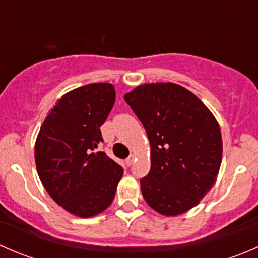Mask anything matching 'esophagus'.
<instances>
[{"instance_id": "esophagus-1", "label": "esophagus", "mask_w": 258, "mask_h": 258, "mask_svg": "<svg viewBox=\"0 0 258 258\" xmlns=\"http://www.w3.org/2000/svg\"><path fill=\"white\" fill-rule=\"evenodd\" d=\"M134 160H135V156L131 155V156H130V157L126 160V165H127V166H131L132 163H134Z\"/></svg>"}]
</instances>
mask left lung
I'll use <instances>...</instances> for the list:
<instances>
[{
	"label": "left lung",
	"mask_w": 258,
	"mask_h": 258,
	"mask_svg": "<svg viewBox=\"0 0 258 258\" xmlns=\"http://www.w3.org/2000/svg\"><path fill=\"white\" fill-rule=\"evenodd\" d=\"M151 146V170L141 179L145 201L163 216L197 206L217 178L222 136L195 93L172 82L144 83L124 95Z\"/></svg>",
	"instance_id": "8db88e82"
}]
</instances>
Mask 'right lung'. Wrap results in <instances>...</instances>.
Listing matches in <instances>:
<instances>
[{"label":"right lung","mask_w":258,"mask_h":258,"mask_svg":"<svg viewBox=\"0 0 258 258\" xmlns=\"http://www.w3.org/2000/svg\"><path fill=\"white\" fill-rule=\"evenodd\" d=\"M114 100L112 83L75 88L57 101L36 139L38 177L52 200L77 217H93L110 207L123 175L118 163L95 151Z\"/></svg>","instance_id":"1"}]
</instances>
